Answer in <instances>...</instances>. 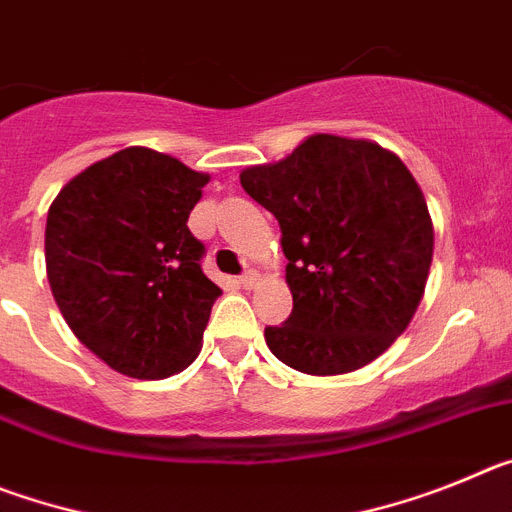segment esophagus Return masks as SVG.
<instances>
[{
  "mask_svg": "<svg viewBox=\"0 0 512 512\" xmlns=\"http://www.w3.org/2000/svg\"><path fill=\"white\" fill-rule=\"evenodd\" d=\"M256 282H259V274H256V271H243L241 277H238V284H241L243 289H253L256 287Z\"/></svg>",
  "mask_w": 512,
  "mask_h": 512,
  "instance_id": "1",
  "label": "esophagus"
}]
</instances>
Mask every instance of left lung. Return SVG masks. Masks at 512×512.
Masks as SVG:
<instances>
[{"mask_svg": "<svg viewBox=\"0 0 512 512\" xmlns=\"http://www.w3.org/2000/svg\"><path fill=\"white\" fill-rule=\"evenodd\" d=\"M241 184L282 228L292 315L264 330L271 354L302 374L356 372L408 328L433 261L418 182L372 140L310 135Z\"/></svg>", "mask_w": 512, "mask_h": 512, "instance_id": "8db88e82", "label": "left lung"}]
</instances>
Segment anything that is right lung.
Returning a JSON list of instances; mask_svg holds the SVG:
<instances>
[{
	"label": "right lung",
	"mask_w": 512,
	"mask_h": 512,
	"mask_svg": "<svg viewBox=\"0 0 512 512\" xmlns=\"http://www.w3.org/2000/svg\"><path fill=\"white\" fill-rule=\"evenodd\" d=\"M210 176L122 148L76 174L45 223V271L63 320L115 372L164 379L197 359L220 287L187 228Z\"/></svg>",
	"instance_id": "obj_1"
}]
</instances>
